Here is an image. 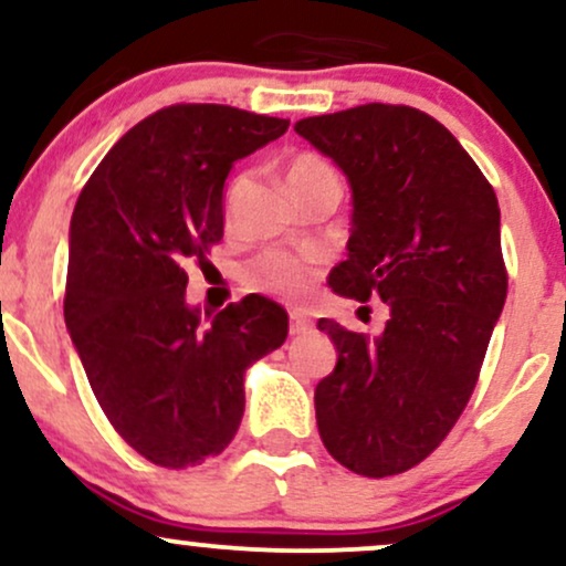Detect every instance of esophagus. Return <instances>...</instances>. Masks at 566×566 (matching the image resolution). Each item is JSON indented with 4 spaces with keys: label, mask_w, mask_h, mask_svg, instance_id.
I'll return each instance as SVG.
<instances>
[{
    "label": "esophagus",
    "mask_w": 566,
    "mask_h": 566,
    "mask_svg": "<svg viewBox=\"0 0 566 566\" xmlns=\"http://www.w3.org/2000/svg\"><path fill=\"white\" fill-rule=\"evenodd\" d=\"M311 327H314V322H311L308 316L292 311V314H290V335H303V333H308Z\"/></svg>",
    "instance_id": "obj_1"
}]
</instances>
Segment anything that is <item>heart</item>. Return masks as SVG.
<instances>
[{
  "label": "heart",
  "mask_w": 566,
  "mask_h": 566,
  "mask_svg": "<svg viewBox=\"0 0 566 566\" xmlns=\"http://www.w3.org/2000/svg\"><path fill=\"white\" fill-rule=\"evenodd\" d=\"M333 180H337L333 167L316 154H297V157L290 159L287 186L295 193V199L308 193L311 188L333 184ZM316 276H319V269H316L314 261L290 255V252H263L261 258L247 265V284L252 290L287 297V301H301V297L308 295Z\"/></svg>",
  "instance_id": "1"
}]
</instances>
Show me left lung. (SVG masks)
<instances>
[{
  "instance_id": "1",
  "label": "left lung",
  "mask_w": 566,
  "mask_h": 566,
  "mask_svg": "<svg viewBox=\"0 0 566 566\" xmlns=\"http://www.w3.org/2000/svg\"><path fill=\"white\" fill-rule=\"evenodd\" d=\"M295 133L350 186L348 258L329 287L388 308L378 337L319 319L337 365L314 391L316 426L348 471L394 476L437 450L476 386L509 292L497 197L418 108L367 103L308 116Z\"/></svg>"
}]
</instances>
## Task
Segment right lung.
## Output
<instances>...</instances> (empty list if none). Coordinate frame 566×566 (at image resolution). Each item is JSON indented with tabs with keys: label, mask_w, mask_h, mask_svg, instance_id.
Returning a JSON list of instances; mask_svg holds the SVG:
<instances>
[{
	"label": "right lung",
	"mask_w": 566,
	"mask_h": 566,
	"mask_svg": "<svg viewBox=\"0 0 566 566\" xmlns=\"http://www.w3.org/2000/svg\"><path fill=\"white\" fill-rule=\"evenodd\" d=\"M290 122L180 103L127 129L76 199L63 316L90 388L122 439L151 463L188 469L231 444L244 373L287 337L263 295L201 316L188 258L223 239L233 161Z\"/></svg>",
	"instance_id": "1"
}]
</instances>
